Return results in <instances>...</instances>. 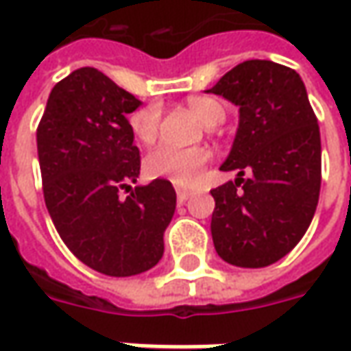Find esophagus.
I'll return each instance as SVG.
<instances>
[{"label": "esophagus", "mask_w": 351, "mask_h": 351, "mask_svg": "<svg viewBox=\"0 0 351 351\" xmlns=\"http://www.w3.org/2000/svg\"><path fill=\"white\" fill-rule=\"evenodd\" d=\"M193 195V191H187V189H178V199H180V201H187V199H189V197Z\"/></svg>", "instance_id": "esophagus-1"}]
</instances>
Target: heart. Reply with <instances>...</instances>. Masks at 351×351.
Returning <instances> with one entry per match:
<instances>
[{"instance_id": "obj_1", "label": "heart", "mask_w": 351, "mask_h": 351, "mask_svg": "<svg viewBox=\"0 0 351 351\" xmlns=\"http://www.w3.org/2000/svg\"><path fill=\"white\" fill-rule=\"evenodd\" d=\"M191 111L207 127H215L224 119V109L213 97L197 95L189 99ZM162 107L158 103H148L128 117V127L134 138L142 144H152L158 136ZM209 152L205 148H173L160 146L148 152L144 158V173L152 180H168L180 187H189L199 182L203 169L209 162Z\"/></svg>"}]
</instances>
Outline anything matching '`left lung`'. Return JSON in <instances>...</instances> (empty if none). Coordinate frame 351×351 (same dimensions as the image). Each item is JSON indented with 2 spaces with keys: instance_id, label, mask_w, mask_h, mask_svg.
Returning <instances> with one entry per match:
<instances>
[{
  "instance_id": "1",
  "label": "left lung",
  "mask_w": 351,
  "mask_h": 351,
  "mask_svg": "<svg viewBox=\"0 0 351 351\" xmlns=\"http://www.w3.org/2000/svg\"><path fill=\"white\" fill-rule=\"evenodd\" d=\"M207 93L238 107V128L213 189L210 234L236 267L271 265L303 238L320 193V130L301 75L271 60H246ZM252 176L243 178V171Z\"/></svg>"
}]
</instances>
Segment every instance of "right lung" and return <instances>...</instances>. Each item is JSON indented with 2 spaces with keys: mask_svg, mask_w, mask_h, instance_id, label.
<instances>
[{
  "mask_svg": "<svg viewBox=\"0 0 351 351\" xmlns=\"http://www.w3.org/2000/svg\"><path fill=\"white\" fill-rule=\"evenodd\" d=\"M141 105L99 70L80 68L52 88L36 128L52 223L80 262L111 277L152 269L176 213L168 180L128 185L141 173V152L127 117Z\"/></svg>",
  "mask_w": 351,
  "mask_h": 351,
  "instance_id": "right-lung-1",
  "label": "right lung"
}]
</instances>
